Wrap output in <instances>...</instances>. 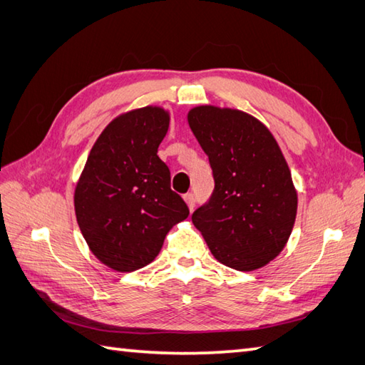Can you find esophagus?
I'll return each mask as SVG.
<instances>
[{
    "label": "esophagus",
    "instance_id": "1",
    "mask_svg": "<svg viewBox=\"0 0 365 365\" xmlns=\"http://www.w3.org/2000/svg\"><path fill=\"white\" fill-rule=\"evenodd\" d=\"M183 199H185V202H187V205H188V208H190V212L195 210V205H196L195 195H191V192H188V195L183 196Z\"/></svg>",
    "mask_w": 365,
    "mask_h": 365
}]
</instances>
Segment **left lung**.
Listing matches in <instances>:
<instances>
[{
	"label": "left lung",
	"instance_id": "8db88e82",
	"mask_svg": "<svg viewBox=\"0 0 365 365\" xmlns=\"http://www.w3.org/2000/svg\"><path fill=\"white\" fill-rule=\"evenodd\" d=\"M188 125L213 169L215 191L191 220L213 257L238 271L276 259L298 210L289 165L267 125L234 108L200 105Z\"/></svg>",
	"mask_w": 365,
	"mask_h": 365
}]
</instances>
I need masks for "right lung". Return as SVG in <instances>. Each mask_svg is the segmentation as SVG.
I'll list each match as a JSON object with an SVG mask.
<instances>
[{"label": "right lung", "instance_id": "right-lung-1", "mask_svg": "<svg viewBox=\"0 0 365 365\" xmlns=\"http://www.w3.org/2000/svg\"><path fill=\"white\" fill-rule=\"evenodd\" d=\"M170 114L143 106L114 118L92 145L75 187V215L91 252L128 273L157 257L168 232L188 218L157 155Z\"/></svg>", "mask_w": 365, "mask_h": 365}]
</instances>
